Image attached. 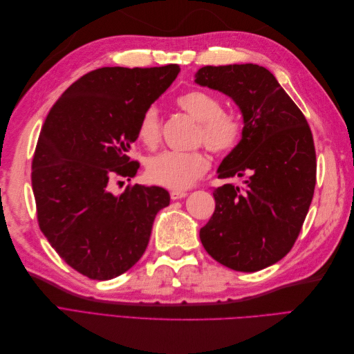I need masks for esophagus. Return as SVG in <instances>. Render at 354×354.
I'll list each match as a JSON object with an SVG mask.
<instances>
[{"mask_svg": "<svg viewBox=\"0 0 354 354\" xmlns=\"http://www.w3.org/2000/svg\"><path fill=\"white\" fill-rule=\"evenodd\" d=\"M169 196H171V199L173 201H178V199H183V198H186L187 196V192H181V190H173L169 194Z\"/></svg>", "mask_w": 354, "mask_h": 354, "instance_id": "esophagus-1", "label": "esophagus"}]
</instances>
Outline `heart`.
<instances>
[{
	"label": "heart",
	"instance_id": "1",
	"mask_svg": "<svg viewBox=\"0 0 354 354\" xmlns=\"http://www.w3.org/2000/svg\"><path fill=\"white\" fill-rule=\"evenodd\" d=\"M177 106L199 122L196 142L205 145L211 152L227 155L236 149L243 136L242 118L230 111H223V103L216 95L203 90H190L176 100ZM138 142L153 149L160 142L162 121L155 106L142 113L136 130ZM209 158L202 151H165L146 160V177L153 185L173 190L187 189L207 173Z\"/></svg>",
	"mask_w": 354,
	"mask_h": 354
}]
</instances>
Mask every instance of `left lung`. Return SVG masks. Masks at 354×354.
<instances>
[{"label": "left lung", "mask_w": 354, "mask_h": 354, "mask_svg": "<svg viewBox=\"0 0 354 354\" xmlns=\"http://www.w3.org/2000/svg\"><path fill=\"white\" fill-rule=\"evenodd\" d=\"M199 85L232 97L243 136L218 168V178L243 185L214 190L216 211L199 232L203 248L238 272L269 267L291 251L312 203L316 151L306 116L263 66H203Z\"/></svg>", "instance_id": "obj_1"}]
</instances>
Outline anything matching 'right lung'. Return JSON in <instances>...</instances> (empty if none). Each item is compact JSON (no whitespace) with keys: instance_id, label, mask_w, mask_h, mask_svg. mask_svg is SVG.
Instances as JSON below:
<instances>
[{"instance_id":"right-lung-1","label":"right lung","mask_w":354,"mask_h":354,"mask_svg":"<svg viewBox=\"0 0 354 354\" xmlns=\"http://www.w3.org/2000/svg\"><path fill=\"white\" fill-rule=\"evenodd\" d=\"M180 72L160 68H100L85 73L53 104L32 159V190L41 232L72 269L95 281L125 273L142 259L169 194L130 180L137 124Z\"/></svg>"}]
</instances>
